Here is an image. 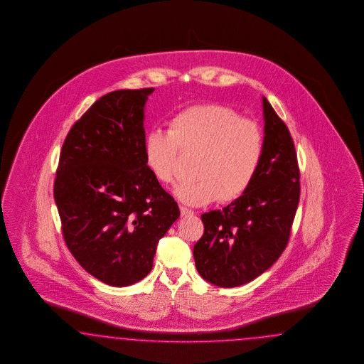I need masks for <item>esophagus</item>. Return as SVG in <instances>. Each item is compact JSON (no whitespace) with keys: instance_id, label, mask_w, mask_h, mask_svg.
<instances>
[{"instance_id":"34e87169","label":"esophagus","mask_w":364,"mask_h":364,"mask_svg":"<svg viewBox=\"0 0 364 364\" xmlns=\"http://www.w3.org/2000/svg\"><path fill=\"white\" fill-rule=\"evenodd\" d=\"M180 213H181V216H191V215H193V210H188L187 207H180Z\"/></svg>"}]
</instances>
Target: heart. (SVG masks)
<instances>
[{
    "label": "heart",
    "mask_w": 364,
    "mask_h": 364,
    "mask_svg": "<svg viewBox=\"0 0 364 364\" xmlns=\"http://www.w3.org/2000/svg\"><path fill=\"white\" fill-rule=\"evenodd\" d=\"M168 131H151L144 139V163L163 184L175 181L177 159L198 154L195 178L175 189L188 205L213 200L230 203L254 183L263 160L264 137L260 127L220 104H200L178 110L166 122Z\"/></svg>",
    "instance_id": "obj_1"
}]
</instances>
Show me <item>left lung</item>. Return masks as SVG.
<instances>
[{"instance_id":"obj_1","label":"left lung","mask_w":364,"mask_h":364,"mask_svg":"<svg viewBox=\"0 0 364 364\" xmlns=\"http://www.w3.org/2000/svg\"><path fill=\"white\" fill-rule=\"evenodd\" d=\"M264 152L247 192L225 208L201 215L204 233L193 247L198 274L224 288L262 275L286 250L300 198L294 140L263 97Z\"/></svg>"}]
</instances>
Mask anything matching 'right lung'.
I'll return each mask as SVG.
<instances>
[{
	"instance_id": "add662e5",
	"label": "right lung",
	"mask_w": 364,
	"mask_h": 364,
	"mask_svg": "<svg viewBox=\"0 0 364 364\" xmlns=\"http://www.w3.org/2000/svg\"><path fill=\"white\" fill-rule=\"evenodd\" d=\"M154 88L107 93L73 124L55 172V205L70 254L113 287L140 282L178 219L175 198L144 163V107Z\"/></svg>"
}]
</instances>
